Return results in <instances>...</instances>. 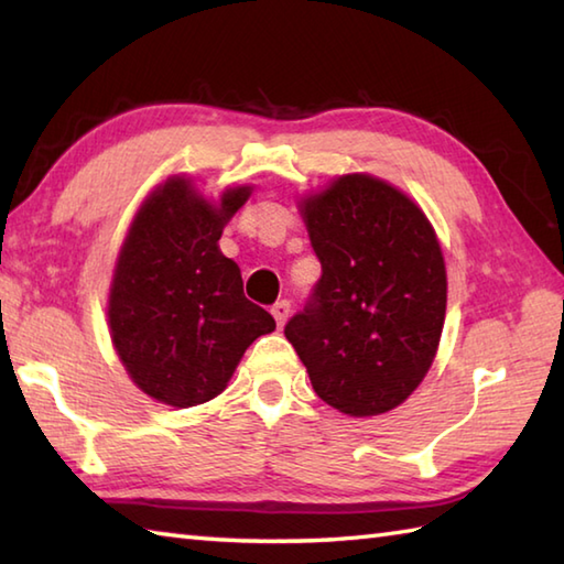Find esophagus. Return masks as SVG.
<instances>
[{"label": "esophagus", "mask_w": 564, "mask_h": 564, "mask_svg": "<svg viewBox=\"0 0 564 564\" xmlns=\"http://www.w3.org/2000/svg\"><path fill=\"white\" fill-rule=\"evenodd\" d=\"M271 315L275 319V325L283 327L285 319H289V315H291V303L289 301H279V303L271 307Z\"/></svg>", "instance_id": "1"}]
</instances>
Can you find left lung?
<instances>
[{"mask_svg":"<svg viewBox=\"0 0 564 564\" xmlns=\"http://www.w3.org/2000/svg\"><path fill=\"white\" fill-rule=\"evenodd\" d=\"M322 275L285 325L319 400L386 414L419 388L446 319V261L424 210L370 174H344L297 203Z\"/></svg>","mask_w":564,"mask_h":564,"instance_id":"left-lung-1","label":"left lung"}]
</instances>
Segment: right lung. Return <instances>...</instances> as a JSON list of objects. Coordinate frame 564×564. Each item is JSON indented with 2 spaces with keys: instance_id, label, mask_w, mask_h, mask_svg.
Instances as JSON below:
<instances>
[{
  "instance_id": "obj_1",
  "label": "right lung",
  "mask_w": 564,
  "mask_h": 564,
  "mask_svg": "<svg viewBox=\"0 0 564 564\" xmlns=\"http://www.w3.org/2000/svg\"><path fill=\"white\" fill-rule=\"evenodd\" d=\"M249 196L251 186H230L213 203L176 174L150 191L128 227L109 329L130 380L152 400L184 410L218 398L249 344L275 329L218 247Z\"/></svg>"
}]
</instances>
